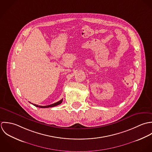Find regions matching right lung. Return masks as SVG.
<instances>
[{
	"instance_id": "1",
	"label": "right lung",
	"mask_w": 152,
	"mask_h": 152,
	"mask_svg": "<svg viewBox=\"0 0 152 152\" xmlns=\"http://www.w3.org/2000/svg\"><path fill=\"white\" fill-rule=\"evenodd\" d=\"M63 101V99H61V100H59V102H56V103H55L53 104H50V105H48V106H39V105H37V104H33L34 106L36 107H40V108H48V107H54V106H58L59 104H60ZM31 103V102H30Z\"/></svg>"
}]
</instances>
